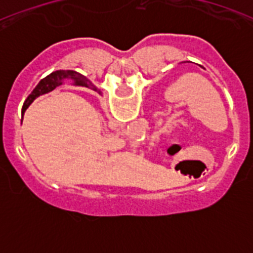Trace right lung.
I'll use <instances>...</instances> for the list:
<instances>
[{
	"label": "right lung",
	"mask_w": 253,
	"mask_h": 253,
	"mask_svg": "<svg viewBox=\"0 0 253 253\" xmlns=\"http://www.w3.org/2000/svg\"><path fill=\"white\" fill-rule=\"evenodd\" d=\"M64 80H72V81H75L76 84H80V86L84 87H92V90L97 91V88L93 87L90 82L87 81V78L84 76H82L81 73L76 72V71H55V72L50 73L45 78H43L38 84V86L33 90V92L28 96V99H26V101L24 102V106H22V115H24L26 109L30 106L31 102L34 101L37 97L53 91L55 87L60 86V84H63Z\"/></svg>",
	"instance_id": "right-lung-1"
}]
</instances>
